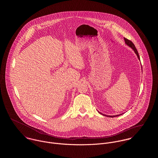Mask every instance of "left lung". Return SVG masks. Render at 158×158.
Segmentation results:
<instances>
[{
  "instance_id": "left-lung-1",
  "label": "left lung",
  "mask_w": 158,
  "mask_h": 158,
  "mask_svg": "<svg viewBox=\"0 0 158 158\" xmlns=\"http://www.w3.org/2000/svg\"><path fill=\"white\" fill-rule=\"evenodd\" d=\"M124 41H125V43H126V44H127V45H128L129 47H130L134 51H135V54H137V57H138V59L140 60V57H139V53H138V52H137V49H136V48H135V44L130 41V40H128L127 38H124ZM102 115H104V114H102ZM121 115V114H120ZM113 115V116H110V115H104L105 116H107V117H117V116H118V115Z\"/></svg>"
}]
</instances>
